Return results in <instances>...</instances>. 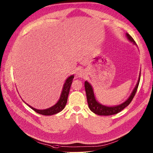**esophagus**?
Masks as SVG:
<instances>
[{
  "label": "esophagus",
  "mask_w": 153,
  "mask_h": 153,
  "mask_svg": "<svg viewBox=\"0 0 153 153\" xmlns=\"http://www.w3.org/2000/svg\"><path fill=\"white\" fill-rule=\"evenodd\" d=\"M86 74V72L84 71V70H80L79 71V72H77V76H79V77H83Z\"/></svg>",
  "instance_id": "34e87169"
}]
</instances>
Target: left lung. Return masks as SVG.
<instances>
[{
	"mask_svg": "<svg viewBox=\"0 0 153 153\" xmlns=\"http://www.w3.org/2000/svg\"><path fill=\"white\" fill-rule=\"evenodd\" d=\"M126 36H127L128 40L131 42H132L134 45H137L136 42H135L134 40H133V38L128 33H126ZM140 79V72L139 77H138V82L136 85V86L134 87V90H133L132 93L131 94L129 98L123 103L119 104V105L114 106H107L105 105H103V104L101 103H99L95 99L92 86H91V85L88 81H86L85 82V91L86 94L87 102H88L90 110L94 113H95V114L99 115H104V116L112 115L119 113L120 111L124 110L126 106H128L130 104V102L132 101L134 96L135 95V94H136L137 91Z\"/></svg>",
	"mask_w": 153,
	"mask_h": 153,
	"instance_id": "8db88e82",
	"label": "left lung"
}]
</instances>
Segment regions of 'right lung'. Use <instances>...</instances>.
I'll list each match as a JSON object with an SVG mask.
<instances>
[{"label": "right lung", "mask_w": 153, "mask_h": 153, "mask_svg": "<svg viewBox=\"0 0 153 153\" xmlns=\"http://www.w3.org/2000/svg\"><path fill=\"white\" fill-rule=\"evenodd\" d=\"M74 77V76L72 75L69 76L66 79V81H65L59 101L54 106H51L49 108L45 109V110H37V109H35L33 107L28 105L27 104V105H28L30 108L33 109L34 111L43 115H52L62 111L67 104L70 88H71V86L72 85Z\"/></svg>", "instance_id": "1"}]
</instances>
